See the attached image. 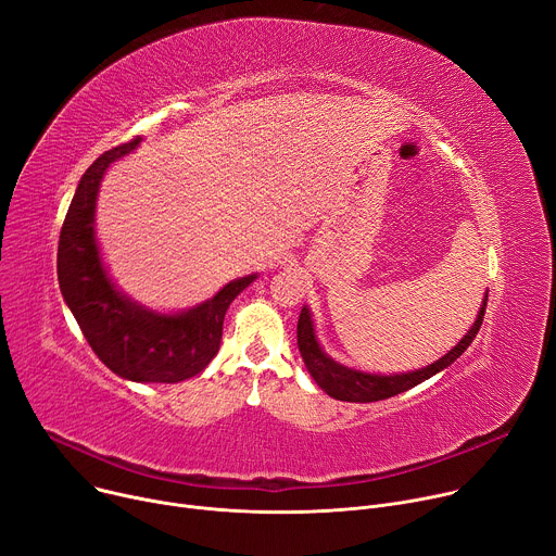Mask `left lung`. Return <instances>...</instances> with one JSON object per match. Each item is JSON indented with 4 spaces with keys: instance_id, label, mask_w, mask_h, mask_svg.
<instances>
[{
    "instance_id": "left-lung-1",
    "label": "left lung",
    "mask_w": 556,
    "mask_h": 556,
    "mask_svg": "<svg viewBox=\"0 0 556 556\" xmlns=\"http://www.w3.org/2000/svg\"><path fill=\"white\" fill-rule=\"evenodd\" d=\"M485 304H488V292L483 294L481 308H479V315H477L475 324L462 337V341L454 345L452 350H447L445 355L441 359H437L434 364H430L426 368H419V370H410V372L372 375V372H362V370L348 368V366L334 362L332 357L326 355L324 348L319 345V339H317V332H315V321H313V315H311L308 306L301 308V315H299L296 345H299L301 359H304L311 377L332 399L355 401V403L381 401V399L394 396L399 392H406V390L419 386L421 381L434 377L437 372H441L443 368H447L450 364L457 362L464 355V352L468 350V345L475 341V337H477V332H479V328L483 324Z\"/></svg>"
}]
</instances>
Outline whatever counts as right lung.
<instances>
[{"mask_svg": "<svg viewBox=\"0 0 556 556\" xmlns=\"http://www.w3.org/2000/svg\"><path fill=\"white\" fill-rule=\"evenodd\" d=\"M139 141L109 150L79 179L60 235L58 279L92 352L115 375L137 383H177L213 362L228 306L257 275L232 279L204 304L181 313L150 311L115 286L94 237L97 192L111 164Z\"/></svg>", "mask_w": 556, "mask_h": 556, "instance_id": "obj_1", "label": "right lung"}]
</instances>
